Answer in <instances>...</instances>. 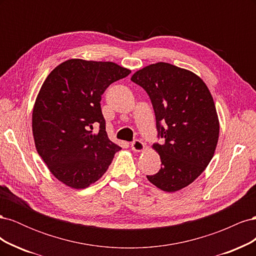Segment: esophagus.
<instances>
[{"instance_id": "esophagus-1", "label": "esophagus", "mask_w": 256, "mask_h": 256, "mask_svg": "<svg viewBox=\"0 0 256 256\" xmlns=\"http://www.w3.org/2000/svg\"><path fill=\"white\" fill-rule=\"evenodd\" d=\"M131 150L134 152H143L145 150V144L140 140H134L131 142Z\"/></svg>"}]
</instances>
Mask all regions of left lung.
Returning a JSON list of instances; mask_svg holds the SVG:
<instances>
[{
    "label": "left lung",
    "instance_id": "obj_1",
    "mask_svg": "<svg viewBox=\"0 0 256 256\" xmlns=\"http://www.w3.org/2000/svg\"><path fill=\"white\" fill-rule=\"evenodd\" d=\"M131 81L148 94L158 138L152 145L161 168L147 175L152 184L175 192L194 182L212 159L219 138V120L203 80L187 69L159 62L138 70Z\"/></svg>",
    "mask_w": 256,
    "mask_h": 256
}]
</instances>
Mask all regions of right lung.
<instances>
[{"label":"right lung","instance_id":"obj_1","mask_svg":"<svg viewBox=\"0 0 256 256\" xmlns=\"http://www.w3.org/2000/svg\"><path fill=\"white\" fill-rule=\"evenodd\" d=\"M130 72L112 62L72 58L44 80L32 115L35 146L68 187L84 189L97 182L120 150L108 138L100 100L110 84Z\"/></svg>","mask_w":256,"mask_h":256}]
</instances>
